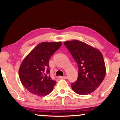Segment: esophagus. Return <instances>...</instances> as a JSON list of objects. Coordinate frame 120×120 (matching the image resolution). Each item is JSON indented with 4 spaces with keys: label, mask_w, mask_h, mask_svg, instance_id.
Here are the masks:
<instances>
[{
    "label": "esophagus",
    "mask_w": 120,
    "mask_h": 120,
    "mask_svg": "<svg viewBox=\"0 0 120 120\" xmlns=\"http://www.w3.org/2000/svg\"><path fill=\"white\" fill-rule=\"evenodd\" d=\"M59 78H60V79H67V77L65 75V76L63 77H59Z\"/></svg>",
    "instance_id": "obj_1"
}]
</instances>
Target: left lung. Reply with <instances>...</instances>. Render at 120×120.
I'll return each instance as SVG.
<instances>
[{
    "label": "left lung",
    "mask_w": 120,
    "mask_h": 120,
    "mask_svg": "<svg viewBox=\"0 0 120 120\" xmlns=\"http://www.w3.org/2000/svg\"><path fill=\"white\" fill-rule=\"evenodd\" d=\"M78 67L77 80L71 84L75 93L85 95L100 86L105 75V63L99 50L79 41L64 43Z\"/></svg>",
    "instance_id": "8db88e82"
}]
</instances>
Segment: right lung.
Listing matches in <instances>:
<instances>
[{
  "instance_id": "right-lung-1",
  "label": "right lung",
  "mask_w": 120,
  "mask_h": 120,
  "mask_svg": "<svg viewBox=\"0 0 120 120\" xmlns=\"http://www.w3.org/2000/svg\"><path fill=\"white\" fill-rule=\"evenodd\" d=\"M61 45V42L41 43L23 60L19 68V77L30 93L43 96L53 90L56 82L49 74V60Z\"/></svg>"
}]
</instances>
